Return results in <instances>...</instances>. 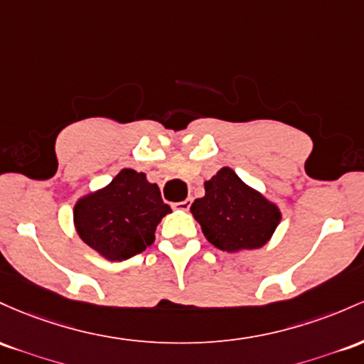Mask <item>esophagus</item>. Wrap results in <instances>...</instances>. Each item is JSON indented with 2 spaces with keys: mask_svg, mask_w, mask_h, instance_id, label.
Listing matches in <instances>:
<instances>
[{
  "mask_svg": "<svg viewBox=\"0 0 364 364\" xmlns=\"http://www.w3.org/2000/svg\"><path fill=\"white\" fill-rule=\"evenodd\" d=\"M191 204H193V199H186V201H181V203H175L173 206L178 208V210H183L187 211L191 208Z\"/></svg>",
  "mask_w": 364,
  "mask_h": 364,
  "instance_id": "34e87169",
  "label": "esophagus"
}]
</instances>
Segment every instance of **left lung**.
Returning <instances> with one entry per match:
<instances>
[{
    "mask_svg": "<svg viewBox=\"0 0 364 364\" xmlns=\"http://www.w3.org/2000/svg\"><path fill=\"white\" fill-rule=\"evenodd\" d=\"M206 194L191 206L203 234L222 251L258 249L270 240L280 211L258 191L246 186L232 168H222L208 182Z\"/></svg>",
    "mask_w": 364,
    "mask_h": 364,
    "instance_id": "obj_1",
    "label": "left lung"
}]
</instances>
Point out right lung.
Segmentation results:
<instances>
[{
	"instance_id": "right-lung-1",
	"label": "right lung",
	"mask_w": 364,
	"mask_h": 364,
	"mask_svg": "<svg viewBox=\"0 0 364 364\" xmlns=\"http://www.w3.org/2000/svg\"><path fill=\"white\" fill-rule=\"evenodd\" d=\"M168 204L144 173L124 168L105 189L79 199L73 222L80 239L108 259H129L154 242Z\"/></svg>"
}]
</instances>
